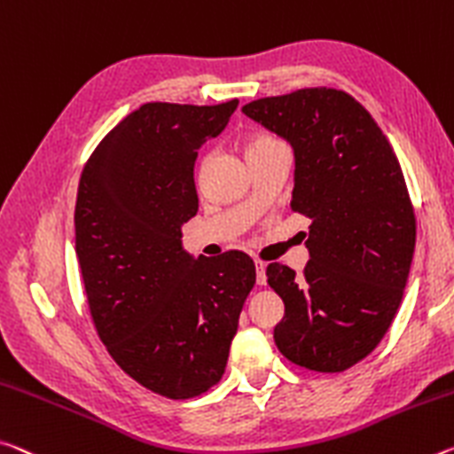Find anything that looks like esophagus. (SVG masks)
Segmentation results:
<instances>
[{"mask_svg": "<svg viewBox=\"0 0 454 454\" xmlns=\"http://www.w3.org/2000/svg\"><path fill=\"white\" fill-rule=\"evenodd\" d=\"M254 264H256V283L262 286L266 285V264L261 261H256Z\"/></svg>", "mask_w": 454, "mask_h": 454, "instance_id": "1", "label": "esophagus"}]
</instances>
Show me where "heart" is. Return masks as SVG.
<instances>
[{"label":"heart","instance_id":"1","mask_svg":"<svg viewBox=\"0 0 454 454\" xmlns=\"http://www.w3.org/2000/svg\"><path fill=\"white\" fill-rule=\"evenodd\" d=\"M278 145H283L277 137H272L269 133H254L247 137V141H244V155H247V161L253 160L256 155H262L266 151L275 149Z\"/></svg>","mask_w":454,"mask_h":454}]
</instances>
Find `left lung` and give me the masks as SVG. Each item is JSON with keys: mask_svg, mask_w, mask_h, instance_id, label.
Listing matches in <instances>:
<instances>
[{"mask_svg": "<svg viewBox=\"0 0 454 454\" xmlns=\"http://www.w3.org/2000/svg\"><path fill=\"white\" fill-rule=\"evenodd\" d=\"M242 113L291 143V207L311 218L303 277L266 266L285 303L277 348L301 368L348 370L392 325L412 262L416 218L398 157L343 90L301 89L253 100Z\"/></svg>", "mask_w": 454, "mask_h": 454, "instance_id": "8db88e82", "label": "left lung"}]
</instances>
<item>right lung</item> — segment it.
Listing matches in <instances>:
<instances>
[{
    "label": "right lung",
    "mask_w": 454,
    "mask_h": 454,
    "mask_svg": "<svg viewBox=\"0 0 454 454\" xmlns=\"http://www.w3.org/2000/svg\"><path fill=\"white\" fill-rule=\"evenodd\" d=\"M236 106L141 105L98 143L78 184L76 256L97 333L121 370L171 400L220 382L256 283L240 250L193 258L182 244L198 212V149Z\"/></svg>",
    "instance_id": "obj_1"
}]
</instances>
